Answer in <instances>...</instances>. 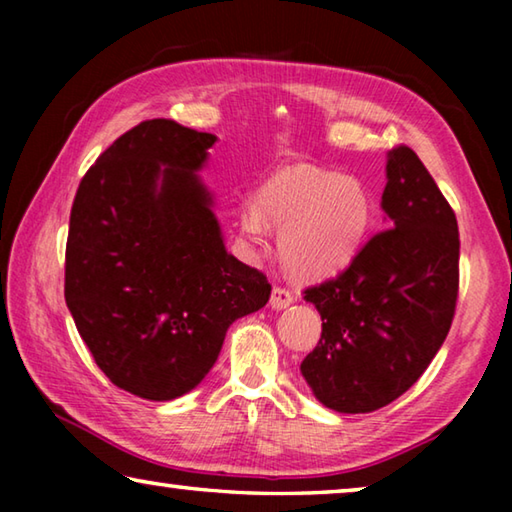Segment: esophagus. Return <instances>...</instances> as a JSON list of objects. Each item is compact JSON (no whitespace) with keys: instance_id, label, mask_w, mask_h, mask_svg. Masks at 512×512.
Wrapping results in <instances>:
<instances>
[{"instance_id":"esophagus-1","label":"esophagus","mask_w":512,"mask_h":512,"mask_svg":"<svg viewBox=\"0 0 512 512\" xmlns=\"http://www.w3.org/2000/svg\"><path fill=\"white\" fill-rule=\"evenodd\" d=\"M268 305H271V309H275V311L291 307V305H293V296H291V291H287V289H280V287L273 289V293H271V300H268Z\"/></svg>"}]
</instances>
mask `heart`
<instances>
[{"label":"heart","mask_w":512,"mask_h":512,"mask_svg":"<svg viewBox=\"0 0 512 512\" xmlns=\"http://www.w3.org/2000/svg\"><path fill=\"white\" fill-rule=\"evenodd\" d=\"M375 201L368 185L314 164H289L259 187L255 205L239 212V239L248 255L280 228L277 253L302 280H327L348 268L370 237Z\"/></svg>","instance_id":"1"}]
</instances>
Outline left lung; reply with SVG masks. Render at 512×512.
Wrapping results in <instances>:
<instances>
[{"label": "left lung", "instance_id": "obj_1", "mask_svg": "<svg viewBox=\"0 0 512 512\" xmlns=\"http://www.w3.org/2000/svg\"><path fill=\"white\" fill-rule=\"evenodd\" d=\"M381 210L388 230L305 300L323 318L300 363L316 400L370 413L420 379L452 327L458 293V225L436 180L409 146L386 155Z\"/></svg>", "mask_w": 512, "mask_h": 512}]
</instances>
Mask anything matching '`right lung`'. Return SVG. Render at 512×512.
I'll return each instance as SVG.
<instances>
[{
	"label": "right lung",
	"instance_id": "1",
	"mask_svg": "<svg viewBox=\"0 0 512 512\" xmlns=\"http://www.w3.org/2000/svg\"><path fill=\"white\" fill-rule=\"evenodd\" d=\"M216 135L142 121L81 180L65 253V302L112 384L169 402L201 384L228 327L271 284L225 250L198 176Z\"/></svg>",
	"mask_w": 512,
	"mask_h": 512
}]
</instances>
